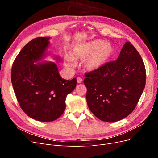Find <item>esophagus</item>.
<instances>
[{"mask_svg": "<svg viewBox=\"0 0 158 158\" xmlns=\"http://www.w3.org/2000/svg\"><path fill=\"white\" fill-rule=\"evenodd\" d=\"M82 78L80 77H78L77 78V82L80 84V83H82Z\"/></svg>", "mask_w": 158, "mask_h": 158, "instance_id": "obj_1", "label": "esophagus"}]
</instances>
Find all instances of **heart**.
<instances>
[{
	"instance_id": "1",
	"label": "heart",
	"mask_w": 158,
	"mask_h": 158,
	"mask_svg": "<svg viewBox=\"0 0 158 158\" xmlns=\"http://www.w3.org/2000/svg\"><path fill=\"white\" fill-rule=\"evenodd\" d=\"M114 55V48L111 44L101 40H95L75 45L72 49L71 56L64 57V63L68 68H73L75 59H84L83 67L89 72L103 68Z\"/></svg>"
}]
</instances>
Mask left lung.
Returning <instances> with one entry per match:
<instances>
[{"mask_svg":"<svg viewBox=\"0 0 158 158\" xmlns=\"http://www.w3.org/2000/svg\"><path fill=\"white\" fill-rule=\"evenodd\" d=\"M85 76L88 106L95 117L105 122H116L130 114L146 84L144 62L128 41L115 61Z\"/></svg>","mask_w":158,"mask_h":158,"instance_id":"obj_1","label":"left lung"}]
</instances>
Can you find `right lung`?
I'll list each match as a JSON object with an SVG mask.
<instances>
[{"label": "right lung", "instance_id": "add662e5", "mask_svg": "<svg viewBox=\"0 0 158 158\" xmlns=\"http://www.w3.org/2000/svg\"><path fill=\"white\" fill-rule=\"evenodd\" d=\"M50 37H40L23 47L14 60L11 80L21 108L27 116L42 122H50L64 113L66 95L76 85V78L64 80L57 65L41 61L48 55ZM54 59L59 61V56Z\"/></svg>", "mask_w": 158, "mask_h": 158}]
</instances>
